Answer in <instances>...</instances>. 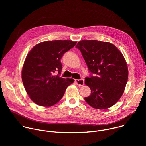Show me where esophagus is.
<instances>
[{
  "instance_id": "34e87169",
  "label": "esophagus",
  "mask_w": 146,
  "mask_h": 146,
  "mask_svg": "<svg viewBox=\"0 0 146 146\" xmlns=\"http://www.w3.org/2000/svg\"><path fill=\"white\" fill-rule=\"evenodd\" d=\"M75 82L76 84L79 86H82L84 84V79H80V80H75Z\"/></svg>"
}]
</instances>
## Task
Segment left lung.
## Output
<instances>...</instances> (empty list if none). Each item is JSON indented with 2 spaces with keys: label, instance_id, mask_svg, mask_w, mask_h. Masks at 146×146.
Masks as SVG:
<instances>
[{
  "label": "left lung",
  "instance_id": "left-lung-1",
  "mask_svg": "<svg viewBox=\"0 0 146 146\" xmlns=\"http://www.w3.org/2000/svg\"><path fill=\"white\" fill-rule=\"evenodd\" d=\"M76 47L94 75L85 78V84L91 89V95L85 100L96 109L111 107L122 95L128 81V69L123 55L106 41L82 40Z\"/></svg>",
  "mask_w": 146,
  "mask_h": 146
}]
</instances>
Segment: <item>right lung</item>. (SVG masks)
Wrapping results in <instances>:
<instances>
[{"instance_id": "add662e5", "label": "right lung", "mask_w": 146, "mask_h": 146, "mask_svg": "<svg viewBox=\"0 0 146 146\" xmlns=\"http://www.w3.org/2000/svg\"><path fill=\"white\" fill-rule=\"evenodd\" d=\"M77 41H47L32 48L27 56L22 70V80L31 100L39 106H51L63 97L72 78L60 77V59L74 47ZM58 72V75L54 73Z\"/></svg>"}]
</instances>
